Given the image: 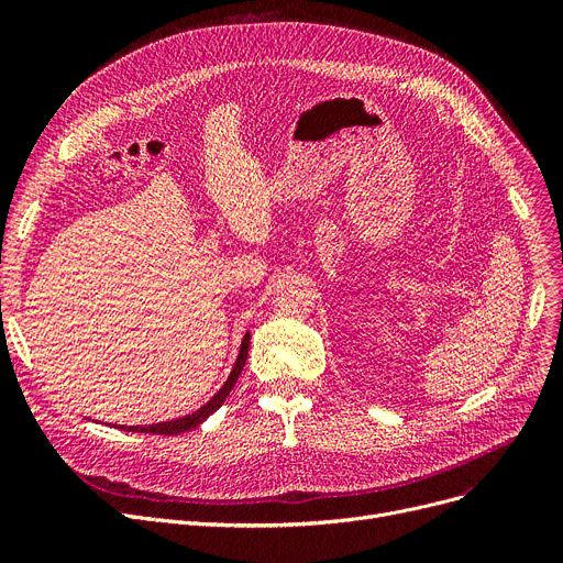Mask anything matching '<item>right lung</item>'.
I'll return each instance as SVG.
<instances>
[{
	"label": "right lung",
	"mask_w": 563,
	"mask_h": 563,
	"mask_svg": "<svg viewBox=\"0 0 563 563\" xmlns=\"http://www.w3.org/2000/svg\"><path fill=\"white\" fill-rule=\"evenodd\" d=\"M249 344H251V333L244 335L242 340V346H240V356H236V363L228 376V380L223 383V388L207 401L205 406H200L196 412H189V416H183V418H175V420H168V422H157V424H141V427H125V424H118L115 429L121 431H136V433H162V435H177V433H185V431H191L196 429L198 424H202L207 418L212 416L214 410L221 408V404L225 401V397L232 393L236 378H240L244 365H246V358H249Z\"/></svg>",
	"instance_id": "right-lung-1"
}]
</instances>
